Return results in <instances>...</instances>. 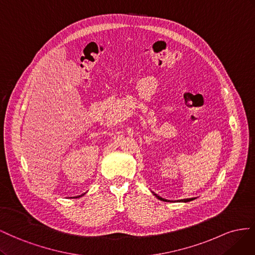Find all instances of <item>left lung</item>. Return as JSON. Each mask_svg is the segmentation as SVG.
I'll return each instance as SVG.
<instances>
[{"mask_svg": "<svg viewBox=\"0 0 255 255\" xmlns=\"http://www.w3.org/2000/svg\"><path fill=\"white\" fill-rule=\"evenodd\" d=\"M156 196H157V198L159 199V200H161V201H166V200H164V199H162V198H160V196L159 195H157V194H155ZM193 199H184V200H181V202H189V201H192Z\"/></svg>", "mask_w": 255, "mask_h": 255, "instance_id": "8db88e82", "label": "left lung"}]
</instances>
